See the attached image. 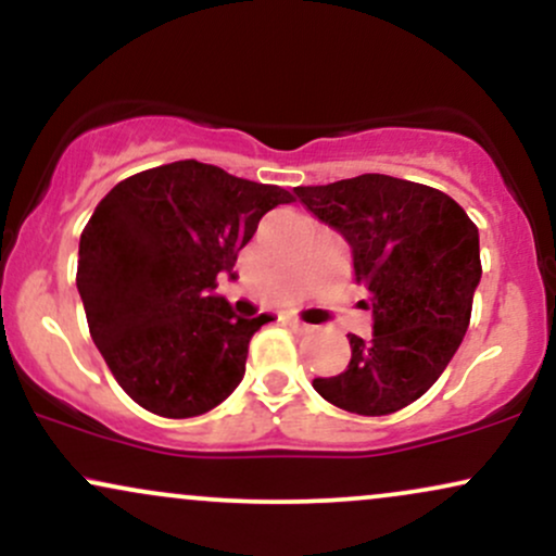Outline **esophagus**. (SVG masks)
<instances>
[{"label":"esophagus","mask_w":556,"mask_h":556,"mask_svg":"<svg viewBox=\"0 0 556 556\" xmlns=\"http://www.w3.org/2000/svg\"><path fill=\"white\" fill-rule=\"evenodd\" d=\"M287 324H290V327H292V329H295V331H308V329H311V327H308V324L298 321V318H287Z\"/></svg>","instance_id":"1"}]
</instances>
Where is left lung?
I'll return each mask as SVG.
<instances>
[{
    "instance_id": "1",
    "label": "left lung",
    "mask_w": 556,
    "mask_h": 556,
    "mask_svg": "<svg viewBox=\"0 0 556 556\" xmlns=\"http://www.w3.org/2000/svg\"><path fill=\"white\" fill-rule=\"evenodd\" d=\"M295 195L350 242L374 314L371 340L348 334V368L314 379V389L358 416L397 413L429 392L468 331L481 282L478 227L442 190L389 175L308 185Z\"/></svg>"
}]
</instances>
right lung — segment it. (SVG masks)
I'll list each match as a JSON object with an SVG mask.
<instances>
[{
  "instance_id": "right-lung-1",
  "label": "right lung",
  "mask_w": 556,
  "mask_h": 556,
  "mask_svg": "<svg viewBox=\"0 0 556 556\" xmlns=\"http://www.w3.org/2000/svg\"><path fill=\"white\" fill-rule=\"evenodd\" d=\"M295 198L279 185L227 175L195 159L117 182L80 235L78 292L88 329L127 397L162 418L225 402L245 374L251 337L214 295L261 216Z\"/></svg>"
}]
</instances>
